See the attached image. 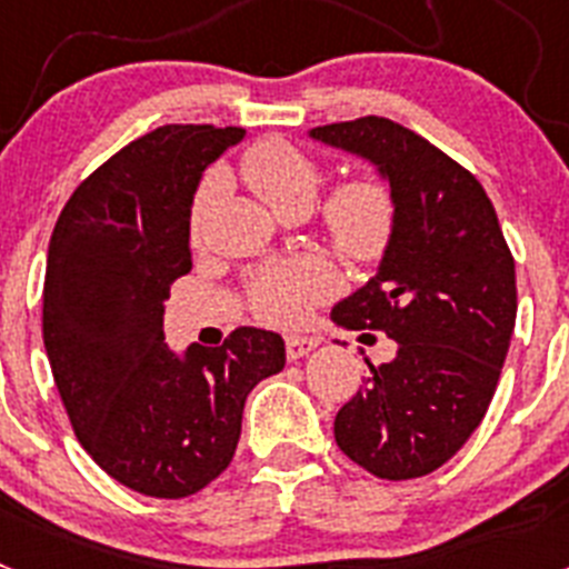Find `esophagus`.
I'll list each match as a JSON object with an SVG mask.
<instances>
[{"label": "esophagus", "mask_w": 569, "mask_h": 569, "mask_svg": "<svg viewBox=\"0 0 569 569\" xmlns=\"http://www.w3.org/2000/svg\"><path fill=\"white\" fill-rule=\"evenodd\" d=\"M319 336H288V341H284V347H288V359L296 361L301 359V356H308L310 350L319 347Z\"/></svg>", "instance_id": "34e87169"}]
</instances>
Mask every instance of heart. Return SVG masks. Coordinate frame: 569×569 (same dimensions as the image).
<instances>
[{
	"instance_id": "heart-1",
	"label": "heart",
	"mask_w": 569,
	"mask_h": 569,
	"mask_svg": "<svg viewBox=\"0 0 569 569\" xmlns=\"http://www.w3.org/2000/svg\"><path fill=\"white\" fill-rule=\"evenodd\" d=\"M250 188L276 210L313 204L321 188V168L296 144L264 139L241 159ZM213 182H204L190 210V228L199 233L208 210ZM393 196L376 176H356L339 184L325 202V230L333 248L350 261H373L387 248L393 233ZM253 305L261 319L281 328H293L308 319L316 301L328 293V276L313 261H276L261 268L250 284Z\"/></svg>"
}]
</instances>
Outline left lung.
I'll use <instances>...</instances> for the list:
<instances>
[{
    "label": "left lung",
    "mask_w": 569,
    "mask_h": 569,
    "mask_svg": "<svg viewBox=\"0 0 569 569\" xmlns=\"http://www.w3.org/2000/svg\"><path fill=\"white\" fill-rule=\"evenodd\" d=\"M308 136L373 164L396 208L376 273L330 310L339 328L396 341L393 361L367 359L336 445L379 479H419L459 453L490 407L516 328V264L479 179L419 133L361 116Z\"/></svg>",
    "instance_id": "8db88e82"
}]
</instances>
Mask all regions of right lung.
<instances>
[{
	"label": "right lung",
	"mask_w": 569,
	"mask_h": 569,
	"mask_svg": "<svg viewBox=\"0 0 569 569\" xmlns=\"http://www.w3.org/2000/svg\"><path fill=\"white\" fill-rule=\"evenodd\" d=\"M241 139L213 124L150 130L73 190L50 236L42 336L73 433L110 479L153 499L222 476L244 399L284 367L281 336L259 328L222 347L164 345L170 281L193 264V196Z\"/></svg>",
	"instance_id": "obj_1"
}]
</instances>
